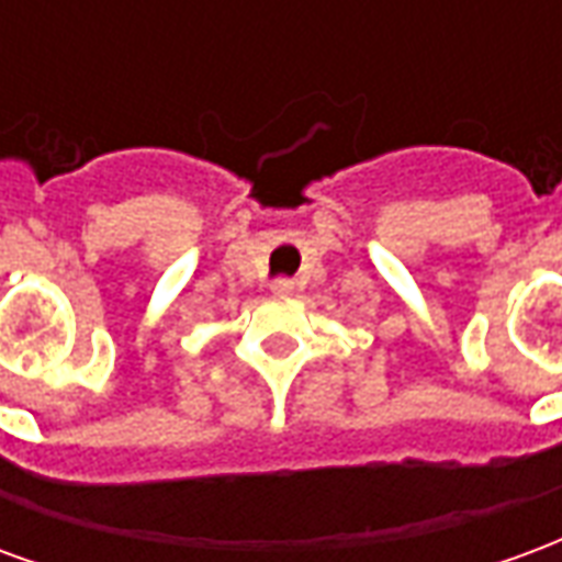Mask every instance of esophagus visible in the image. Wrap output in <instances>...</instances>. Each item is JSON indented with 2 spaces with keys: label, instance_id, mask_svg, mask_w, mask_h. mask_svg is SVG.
Returning <instances> with one entry per match:
<instances>
[{
  "label": "esophagus",
  "instance_id": "esophagus-1",
  "mask_svg": "<svg viewBox=\"0 0 562 562\" xmlns=\"http://www.w3.org/2000/svg\"><path fill=\"white\" fill-rule=\"evenodd\" d=\"M270 292L277 294V297H289V294L294 292V280H285V277H280V280L270 282Z\"/></svg>",
  "mask_w": 562,
  "mask_h": 562
}]
</instances>
